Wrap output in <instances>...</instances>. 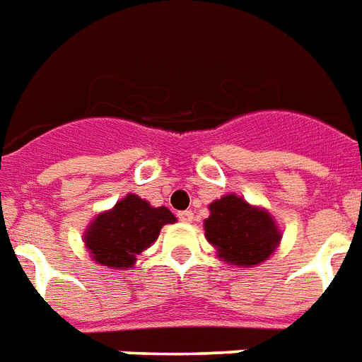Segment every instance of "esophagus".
Wrapping results in <instances>:
<instances>
[{"label": "esophagus", "instance_id": "34e87169", "mask_svg": "<svg viewBox=\"0 0 362 362\" xmlns=\"http://www.w3.org/2000/svg\"><path fill=\"white\" fill-rule=\"evenodd\" d=\"M178 220H180V222H184V224H189V222H193V212L192 211H180L178 212Z\"/></svg>", "mask_w": 362, "mask_h": 362}]
</instances>
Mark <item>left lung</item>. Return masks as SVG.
<instances>
[{"label": "left lung", "mask_w": 362, "mask_h": 362, "mask_svg": "<svg viewBox=\"0 0 362 362\" xmlns=\"http://www.w3.org/2000/svg\"><path fill=\"white\" fill-rule=\"evenodd\" d=\"M205 220V237L218 256L231 266L255 267L267 260L279 247L281 231L266 209L228 193L212 201Z\"/></svg>", "instance_id": "1"}]
</instances>
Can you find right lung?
I'll return each instance as SVG.
<instances>
[{"label": "right lung", "mask_w": 362, "mask_h": 362, "mask_svg": "<svg viewBox=\"0 0 362 362\" xmlns=\"http://www.w3.org/2000/svg\"><path fill=\"white\" fill-rule=\"evenodd\" d=\"M175 222L176 216L167 206H151L129 193L90 222L83 241L96 264L127 269L134 266L136 255L156 241L163 226Z\"/></svg>", "instance_id": "add662e5"}]
</instances>
